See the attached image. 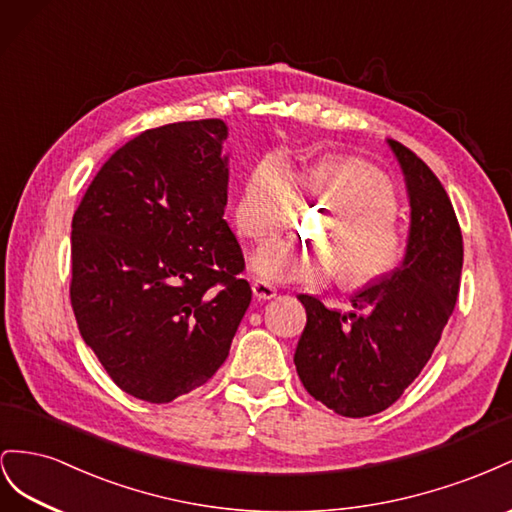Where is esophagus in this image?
<instances>
[{"instance_id": "esophagus-1", "label": "esophagus", "mask_w": 512, "mask_h": 512, "mask_svg": "<svg viewBox=\"0 0 512 512\" xmlns=\"http://www.w3.org/2000/svg\"><path fill=\"white\" fill-rule=\"evenodd\" d=\"M253 296L257 300H270V298L276 296V289L266 281H255L253 283Z\"/></svg>"}]
</instances>
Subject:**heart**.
<instances>
[{"mask_svg": "<svg viewBox=\"0 0 512 512\" xmlns=\"http://www.w3.org/2000/svg\"><path fill=\"white\" fill-rule=\"evenodd\" d=\"M330 208L319 240H276L261 246L253 270L261 281L321 285L339 270L349 289L382 283L397 272L407 253L399 221V197L386 173L349 156H324L294 171L281 154H268L248 171L236 203L242 238L264 242L283 231L298 201Z\"/></svg>", "mask_w": 512, "mask_h": 512, "instance_id": "1", "label": "heart"}]
</instances>
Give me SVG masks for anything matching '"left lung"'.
I'll use <instances>...</instances> for the list:
<instances>
[{
	"label": "left lung",
	"instance_id": "left-lung-1",
	"mask_svg": "<svg viewBox=\"0 0 512 512\" xmlns=\"http://www.w3.org/2000/svg\"><path fill=\"white\" fill-rule=\"evenodd\" d=\"M405 173L412 227L403 266L352 296V313L298 296L306 326L296 371L306 392L334 414L384 412L425 369L457 304L463 236L442 182L410 148L388 141Z\"/></svg>",
	"mask_w": 512,
	"mask_h": 512
}]
</instances>
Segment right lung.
I'll return each instance as SVG.
<instances>
[{"mask_svg": "<svg viewBox=\"0 0 512 512\" xmlns=\"http://www.w3.org/2000/svg\"><path fill=\"white\" fill-rule=\"evenodd\" d=\"M221 120L143 130L100 167L72 216L70 304L124 392L169 403L227 360L253 291L223 218Z\"/></svg>", "mask_w": 512, "mask_h": 512, "instance_id": "add662e5", "label": "right lung"}]
</instances>
